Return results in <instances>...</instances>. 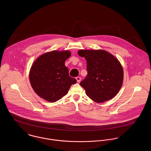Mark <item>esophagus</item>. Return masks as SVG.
<instances>
[{"mask_svg":"<svg viewBox=\"0 0 151 151\" xmlns=\"http://www.w3.org/2000/svg\"><path fill=\"white\" fill-rule=\"evenodd\" d=\"M81 77H76V80H77V82L78 83H79V82H80V81H81Z\"/></svg>","mask_w":151,"mask_h":151,"instance_id":"obj_1","label":"esophagus"}]
</instances>
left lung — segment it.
I'll return each mask as SVG.
<instances>
[{
    "instance_id": "obj_1",
    "label": "left lung",
    "mask_w": 151,
    "mask_h": 151,
    "mask_svg": "<svg viewBox=\"0 0 151 151\" xmlns=\"http://www.w3.org/2000/svg\"><path fill=\"white\" fill-rule=\"evenodd\" d=\"M78 53L86 60L88 74L80 85L87 96L98 103L114 97L123 81V70L119 61L103 50H80Z\"/></svg>"
}]
</instances>
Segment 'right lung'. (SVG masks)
I'll return each mask as SVG.
<instances>
[{
    "mask_svg": "<svg viewBox=\"0 0 151 151\" xmlns=\"http://www.w3.org/2000/svg\"><path fill=\"white\" fill-rule=\"evenodd\" d=\"M71 56L70 51L53 50L40 56L32 65L29 81L35 93L46 101L55 102L68 92L76 79L68 74L65 61Z\"/></svg>",
    "mask_w": 151,
    "mask_h": 151,
    "instance_id": "add662e5",
    "label": "right lung"
}]
</instances>
